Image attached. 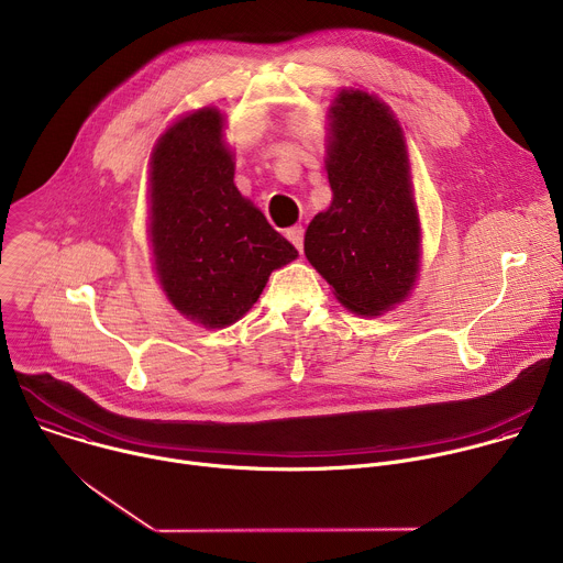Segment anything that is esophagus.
I'll list each match as a JSON object with an SVG mask.
<instances>
[{"label": "esophagus", "instance_id": "34e87169", "mask_svg": "<svg viewBox=\"0 0 563 563\" xmlns=\"http://www.w3.org/2000/svg\"><path fill=\"white\" fill-rule=\"evenodd\" d=\"M285 235H287V240L298 252H302V238H305V229L302 227H291V229H287Z\"/></svg>", "mask_w": 563, "mask_h": 563}]
</instances>
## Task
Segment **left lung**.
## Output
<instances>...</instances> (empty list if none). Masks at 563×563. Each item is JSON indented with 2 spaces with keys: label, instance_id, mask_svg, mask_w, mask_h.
<instances>
[{
  "label": "left lung",
  "instance_id": "8db88e82",
  "mask_svg": "<svg viewBox=\"0 0 563 563\" xmlns=\"http://www.w3.org/2000/svg\"><path fill=\"white\" fill-rule=\"evenodd\" d=\"M332 205L305 231V256L361 316L400 302L419 272V218L406 144L389 109L363 91L332 107Z\"/></svg>",
  "mask_w": 563,
  "mask_h": 563
}]
</instances>
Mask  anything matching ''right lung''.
<instances>
[{
	"instance_id": "add662e5",
	"label": "right lung",
	"mask_w": 563,
	"mask_h": 563,
	"mask_svg": "<svg viewBox=\"0 0 563 563\" xmlns=\"http://www.w3.org/2000/svg\"><path fill=\"white\" fill-rule=\"evenodd\" d=\"M151 243L169 300L205 328L243 318L269 274L298 256L235 189L216 109L183 118L157 140L151 163Z\"/></svg>"
}]
</instances>
